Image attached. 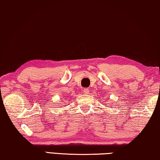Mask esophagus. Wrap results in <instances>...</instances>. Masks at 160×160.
<instances>
[{
    "instance_id": "1",
    "label": "esophagus",
    "mask_w": 160,
    "mask_h": 160,
    "mask_svg": "<svg viewBox=\"0 0 160 160\" xmlns=\"http://www.w3.org/2000/svg\"><path fill=\"white\" fill-rule=\"evenodd\" d=\"M83 93L85 94H88L89 93V89L88 88H84L83 89Z\"/></svg>"
}]
</instances>
